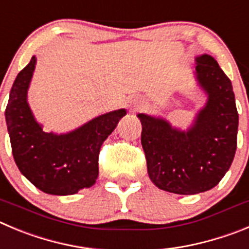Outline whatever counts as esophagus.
<instances>
[{
    "label": "esophagus",
    "instance_id": "34e87169",
    "mask_svg": "<svg viewBox=\"0 0 249 249\" xmlns=\"http://www.w3.org/2000/svg\"><path fill=\"white\" fill-rule=\"evenodd\" d=\"M142 104H144V102H142V100H141V99H138V98H136V99H134L133 102H131V105H133V107H134V109L140 108V107Z\"/></svg>",
    "mask_w": 249,
    "mask_h": 249
}]
</instances>
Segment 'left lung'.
I'll return each instance as SVG.
<instances>
[{
  "label": "left lung",
  "mask_w": 249,
  "mask_h": 249,
  "mask_svg": "<svg viewBox=\"0 0 249 249\" xmlns=\"http://www.w3.org/2000/svg\"><path fill=\"white\" fill-rule=\"evenodd\" d=\"M197 84L207 95L189 129L161 116L138 114L141 145L152 183L163 191L196 195L222 180L237 149L238 113L232 83L210 54L196 55Z\"/></svg>",
  "instance_id": "8db88e82"
}]
</instances>
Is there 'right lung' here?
Listing matches in <instances>:
<instances>
[{
  "label": "right lung",
  "instance_id": "right-lung-1",
  "mask_svg": "<svg viewBox=\"0 0 249 249\" xmlns=\"http://www.w3.org/2000/svg\"><path fill=\"white\" fill-rule=\"evenodd\" d=\"M36 64L33 55L16 77L4 111L13 159L21 174L41 191L74 195L95 183L100 147L126 109L102 114L68 133H46L27 100Z\"/></svg>",
  "mask_w": 249,
  "mask_h": 249
}]
</instances>
